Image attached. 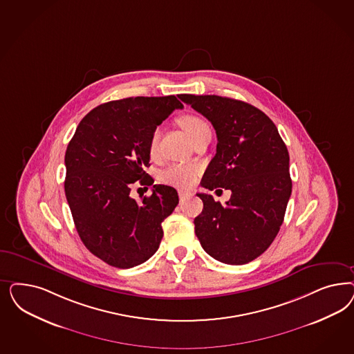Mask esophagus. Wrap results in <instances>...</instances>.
I'll return each mask as SVG.
<instances>
[{"instance_id":"obj_1","label":"esophagus","mask_w":354,"mask_h":354,"mask_svg":"<svg viewBox=\"0 0 354 354\" xmlns=\"http://www.w3.org/2000/svg\"><path fill=\"white\" fill-rule=\"evenodd\" d=\"M178 195H180V199H181V201H183L185 198L190 196V195H192V193H189V192H183V190H180V192H178Z\"/></svg>"}]
</instances>
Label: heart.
Here are the masks:
<instances>
[{"label":"heart","instance_id":"b5f03b06","mask_svg":"<svg viewBox=\"0 0 354 354\" xmlns=\"http://www.w3.org/2000/svg\"><path fill=\"white\" fill-rule=\"evenodd\" d=\"M178 124L192 142L209 130V126L205 120L196 114H185L178 118ZM159 130L155 129L149 137V152L151 156L156 155ZM198 168L189 164H173L161 173V181L177 187H190L196 180Z\"/></svg>","mask_w":354,"mask_h":354}]
</instances>
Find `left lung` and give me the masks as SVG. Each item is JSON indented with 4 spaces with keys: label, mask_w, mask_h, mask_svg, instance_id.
<instances>
[{
    "label": "left lung",
    "mask_w": 354,
    "mask_h": 354,
    "mask_svg": "<svg viewBox=\"0 0 354 354\" xmlns=\"http://www.w3.org/2000/svg\"><path fill=\"white\" fill-rule=\"evenodd\" d=\"M216 130V155L201 185L232 192L225 205L196 194L203 211L195 234L216 261L245 264L270 248L284 221L292 194L289 153L277 127L251 104L216 95H178Z\"/></svg>",
    "instance_id": "8db88e82"
}]
</instances>
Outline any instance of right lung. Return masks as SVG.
<instances>
[{
  "label": "right lung",
  "mask_w": 354,
  "mask_h": 354,
  "mask_svg": "<svg viewBox=\"0 0 354 354\" xmlns=\"http://www.w3.org/2000/svg\"><path fill=\"white\" fill-rule=\"evenodd\" d=\"M183 108L174 95L102 104L83 117L68 143L65 194L73 220L84 246L109 266L131 268L159 249L161 223L178 205L176 189L153 185L142 203L130 192L136 181L153 183L145 171L149 137Z\"/></svg>",
  "instance_id": "obj_1"
}]
</instances>
